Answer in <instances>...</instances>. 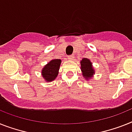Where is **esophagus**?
<instances>
[{"label": "esophagus", "instance_id": "obj_1", "mask_svg": "<svg viewBox=\"0 0 132 132\" xmlns=\"http://www.w3.org/2000/svg\"><path fill=\"white\" fill-rule=\"evenodd\" d=\"M68 59L70 60H73L75 59V57L73 55H70V56H68Z\"/></svg>", "mask_w": 132, "mask_h": 132}]
</instances>
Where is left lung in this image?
I'll use <instances>...</instances> for the list:
<instances>
[{"label": "left lung", "instance_id": "1", "mask_svg": "<svg viewBox=\"0 0 132 132\" xmlns=\"http://www.w3.org/2000/svg\"><path fill=\"white\" fill-rule=\"evenodd\" d=\"M80 69L83 77L87 80L93 78L95 70L90 60L88 58H82V60H80Z\"/></svg>", "mask_w": 132, "mask_h": 132}]
</instances>
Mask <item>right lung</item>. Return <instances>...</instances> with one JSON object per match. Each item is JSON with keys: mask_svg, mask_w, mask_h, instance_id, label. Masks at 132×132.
<instances>
[{"mask_svg": "<svg viewBox=\"0 0 132 132\" xmlns=\"http://www.w3.org/2000/svg\"><path fill=\"white\" fill-rule=\"evenodd\" d=\"M62 60L60 59H53L42 68L41 73L45 81L52 82L56 79L58 75Z\"/></svg>", "mask_w": 132, "mask_h": 132, "instance_id": "1", "label": "right lung"}]
</instances>
